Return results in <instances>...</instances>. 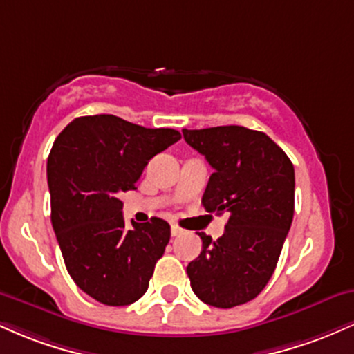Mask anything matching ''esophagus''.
Returning <instances> with one entry per match:
<instances>
[{"instance_id": "1", "label": "esophagus", "mask_w": 354, "mask_h": 354, "mask_svg": "<svg viewBox=\"0 0 354 354\" xmlns=\"http://www.w3.org/2000/svg\"><path fill=\"white\" fill-rule=\"evenodd\" d=\"M183 230L178 225H171V236H181Z\"/></svg>"}]
</instances>
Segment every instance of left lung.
<instances>
[{"instance_id": "obj_1", "label": "left lung", "mask_w": 354, "mask_h": 354, "mask_svg": "<svg viewBox=\"0 0 354 354\" xmlns=\"http://www.w3.org/2000/svg\"><path fill=\"white\" fill-rule=\"evenodd\" d=\"M183 136L214 169L203 206L228 214L216 241L198 233L203 250L186 268L191 290L209 306H239L274 273L293 221V163L270 136L245 126L183 129Z\"/></svg>"}]
</instances>
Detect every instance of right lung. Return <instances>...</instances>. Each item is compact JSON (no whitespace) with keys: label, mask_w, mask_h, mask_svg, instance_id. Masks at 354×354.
Segmentation results:
<instances>
[{"label":"right lung","mask_w":354,"mask_h":354,"mask_svg":"<svg viewBox=\"0 0 354 354\" xmlns=\"http://www.w3.org/2000/svg\"><path fill=\"white\" fill-rule=\"evenodd\" d=\"M180 138L113 115L76 118L56 138L46 165L51 225L73 281L96 301L126 306L148 290L171 230L161 218L128 228L120 194Z\"/></svg>","instance_id":"add662e5"}]
</instances>
